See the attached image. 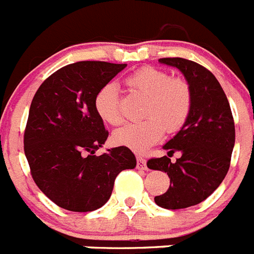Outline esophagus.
Masks as SVG:
<instances>
[{"mask_svg": "<svg viewBox=\"0 0 254 254\" xmlns=\"http://www.w3.org/2000/svg\"><path fill=\"white\" fill-rule=\"evenodd\" d=\"M137 168L138 169H142V170L147 169V161L144 157L137 156Z\"/></svg>", "mask_w": 254, "mask_h": 254, "instance_id": "1", "label": "esophagus"}]
</instances>
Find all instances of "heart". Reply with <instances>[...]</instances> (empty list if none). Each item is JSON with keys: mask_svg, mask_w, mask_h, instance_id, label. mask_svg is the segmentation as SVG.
Listing matches in <instances>:
<instances>
[{"mask_svg": "<svg viewBox=\"0 0 254 254\" xmlns=\"http://www.w3.org/2000/svg\"><path fill=\"white\" fill-rule=\"evenodd\" d=\"M130 91L146 95L143 117L139 123L127 124L114 134V142L135 151L143 152L159 142L164 130L176 133L185 125L191 111L192 94L189 82L180 77H172L167 71L156 67H142L125 78ZM98 115L112 127L124 123L119 89L115 84L101 87L95 95Z\"/></svg>", "mask_w": 254, "mask_h": 254, "instance_id": "1", "label": "heart"}]
</instances>
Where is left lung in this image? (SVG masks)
<instances>
[{
  "mask_svg": "<svg viewBox=\"0 0 254 254\" xmlns=\"http://www.w3.org/2000/svg\"><path fill=\"white\" fill-rule=\"evenodd\" d=\"M159 62L182 72L192 104L182 129L164 146L168 156L181 150L183 156L176 163L170 156L150 159L147 167L165 172L170 180L167 192L155 196V203L165 209H183L204 201L225 180L235 144V124L225 91L209 69L183 58Z\"/></svg>",
  "mask_w": 254,
  "mask_h": 254,
  "instance_id": "obj_1",
  "label": "left lung"
}]
</instances>
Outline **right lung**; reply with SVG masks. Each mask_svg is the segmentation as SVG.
I'll use <instances>...</instances> for the list:
<instances>
[{
	"mask_svg": "<svg viewBox=\"0 0 254 254\" xmlns=\"http://www.w3.org/2000/svg\"><path fill=\"white\" fill-rule=\"evenodd\" d=\"M127 64L84 61L49 76L32 99L24 153L32 178L49 199L71 212H91L110 199L117 174L134 169L127 147L101 156L108 131L95 110V95Z\"/></svg>",
	"mask_w": 254,
	"mask_h": 254,
	"instance_id": "1",
	"label": "right lung"
}]
</instances>
